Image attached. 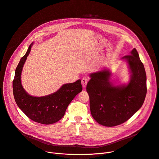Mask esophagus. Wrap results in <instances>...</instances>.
Wrapping results in <instances>:
<instances>
[{
  "instance_id": "1",
  "label": "esophagus",
  "mask_w": 159,
  "mask_h": 159,
  "mask_svg": "<svg viewBox=\"0 0 159 159\" xmlns=\"http://www.w3.org/2000/svg\"><path fill=\"white\" fill-rule=\"evenodd\" d=\"M81 82H82V85L83 87L85 88L86 87L87 84V79L85 77H84V78H82Z\"/></svg>"
}]
</instances>
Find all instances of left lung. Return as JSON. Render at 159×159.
Returning <instances> with one entry per match:
<instances>
[{
	"label": "left lung",
	"instance_id": "8db88e82",
	"mask_svg": "<svg viewBox=\"0 0 159 159\" xmlns=\"http://www.w3.org/2000/svg\"><path fill=\"white\" fill-rule=\"evenodd\" d=\"M123 59L127 60L131 75L126 85L113 86L107 70L93 73L86 87L93 118L105 126H115L128 120L143 105L147 94V76L135 48Z\"/></svg>",
	"mask_w": 159,
	"mask_h": 159
}]
</instances>
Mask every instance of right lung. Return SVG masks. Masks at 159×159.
I'll list each match as a JSON object with an SVG mask.
<instances>
[{"instance_id": "add662e5", "label": "right lung", "mask_w": 159, "mask_h": 159, "mask_svg": "<svg viewBox=\"0 0 159 159\" xmlns=\"http://www.w3.org/2000/svg\"><path fill=\"white\" fill-rule=\"evenodd\" d=\"M31 47L32 44L16 67L12 82L14 99L18 107L30 119L41 124L51 125L63 117L68 106L82 91L81 80L64 84L56 93L47 96L34 97L29 95L21 85L20 75Z\"/></svg>"}]
</instances>
